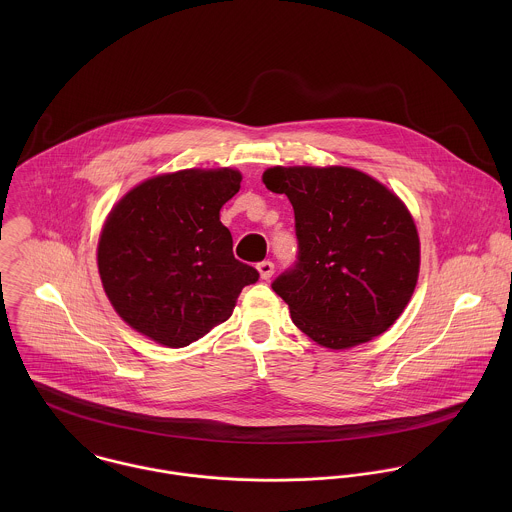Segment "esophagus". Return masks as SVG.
Instances as JSON below:
<instances>
[{"label": "esophagus", "instance_id": "1", "mask_svg": "<svg viewBox=\"0 0 512 512\" xmlns=\"http://www.w3.org/2000/svg\"><path fill=\"white\" fill-rule=\"evenodd\" d=\"M258 272H260V278H262V280H270L272 274H274V262H270V260L260 262V264H258Z\"/></svg>", "mask_w": 512, "mask_h": 512}]
</instances>
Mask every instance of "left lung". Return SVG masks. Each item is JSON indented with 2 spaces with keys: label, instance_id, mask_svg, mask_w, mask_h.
<instances>
[{
  "label": "left lung",
  "instance_id": "1",
  "mask_svg": "<svg viewBox=\"0 0 512 512\" xmlns=\"http://www.w3.org/2000/svg\"><path fill=\"white\" fill-rule=\"evenodd\" d=\"M264 185L288 195L297 262L272 284L317 345L351 349L382 335L408 305L420 238L406 205L363 171L270 167Z\"/></svg>",
  "mask_w": 512,
  "mask_h": 512
}]
</instances>
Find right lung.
Listing matches in <instances>:
<instances>
[{
	"label": "right lung",
	"mask_w": 512,
	"mask_h": 512,
	"mask_svg": "<svg viewBox=\"0 0 512 512\" xmlns=\"http://www.w3.org/2000/svg\"><path fill=\"white\" fill-rule=\"evenodd\" d=\"M236 169H183L151 177L110 211L98 272L116 313L151 341L179 349L232 315L256 268L232 254L220 209L240 189Z\"/></svg>",
	"instance_id": "right-lung-1"
}]
</instances>
